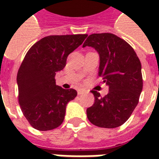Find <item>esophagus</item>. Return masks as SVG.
Listing matches in <instances>:
<instances>
[{"mask_svg":"<svg viewBox=\"0 0 159 159\" xmlns=\"http://www.w3.org/2000/svg\"><path fill=\"white\" fill-rule=\"evenodd\" d=\"M84 93H85V90H83V89H79L78 91H77V93H78L79 95H81V94H83Z\"/></svg>","mask_w":159,"mask_h":159,"instance_id":"34e87169","label":"esophagus"}]
</instances>
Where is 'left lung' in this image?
Instances as JSON below:
<instances>
[{
  "label": "left lung",
  "instance_id": "obj_1",
  "mask_svg": "<svg viewBox=\"0 0 159 159\" xmlns=\"http://www.w3.org/2000/svg\"><path fill=\"white\" fill-rule=\"evenodd\" d=\"M87 46L99 52L98 75L109 86V93L105 96L91 90L94 103L87 109L88 118L100 128L121 126L131 116L142 91L140 59L128 42L111 33L90 35L83 47Z\"/></svg>",
  "mask_w": 159,
  "mask_h": 159
}]
</instances>
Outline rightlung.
Returning a JSON list of instances; mask_svg holds the SVG:
<instances>
[{
  "instance_id": "right-lung-1",
  "label": "right lung",
  "mask_w": 159,
  "mask_h": 159,
  "mask_svg": "<svg viewBox=\"0 0 159 159\" xmlns=\"http://www.w3.org/2000/svg\"><path fill=\"white\" fill-rule=\"evenodd\" d=\"M88 35L48 36L29 49L17 75L19 103L24 116L37 130L48 131L63 123L67 103L75 99V89L57 86L56 72L65 68L70 52Z\"/></svg>"
}]
</instances>
